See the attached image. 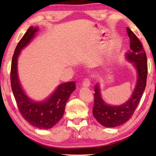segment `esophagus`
Segmentation results:
<instances>
[{
    "instance_id": "1",
    "label": "esophagus",
    "mask_w": 156,
    "mask_h": 156,
    "mask_svg": "<svg viewBox=\"0 0 156 156\" xmlns=\"http://www.w3.org/2000/svg\"><path fill=\"white\" fill-rule=\"evenodd\" d=\"M90 84H91V82L89 79H85V80H84V82H83V83H82L83 87H88L90 86Z\"/></svg>"
}]
</instances>
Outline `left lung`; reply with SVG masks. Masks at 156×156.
<instances>
[{
  "label": "left lung",
  "instance_id": "1",
  "mask_svg": "<svg viewBox=\"0 0 156 156\" xmlns=\"http://www.w3.org/2000/svg\"><path fill=\"white\" fill-rule=\"evenodd\" d=\"M126 30L131 42L130 49L125 53V58L132 64L136 71V85L128 101L120 105H112L102 97L99 83L95 84L93 115L98 122L105 127L119 126L129 121L137 108L146 88L148 74L146 54L135 34L129 27Z\"/></svg>",
  "mask_w": 156,
  "mask_h": 156
}]
</instances>
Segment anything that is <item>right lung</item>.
Instances as JSON below:
<instances>
[{
	"label": "right lung",
	"mask_w": 156,
	"mask_h": 156,
	"mask_svg": "<svg viewBox=\"0 0 156 156\" xmlns=\"http://www.w3.org/2000/svg\"><path fill=\"white\" fill-rule=\"evenodd\" d=\"M38 30V27L30 26L18 42L12 59L10 82L12 93L23 118L37 129H50L62 118L67 100L76 89V82L62 83L48 97L41 101H35L27 96L19 80L18 60L21 51L33 40Z\"/></svg>",
	"instance_id": "add662e5"
}]
</instances>
